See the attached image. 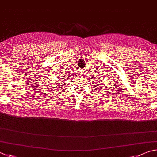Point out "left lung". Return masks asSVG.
Masks as SVG:
<instances>
[{"instance_id":"left-lung-1","label":"left lung","mask_w":157,"mask_h":157,"mask_svg":"<svg viewBox=\"0 0 157 157\" xmlns=\"http://www.w3.org/2000/svg\"><path fill=\"white\" fill-rule=\"evenodd\" d=\"M98 77V76H97ZM97 81H98V83H99V79H98V78H97Z\"/></svg>"}]
</instances>
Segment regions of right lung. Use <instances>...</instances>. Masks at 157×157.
Listing matches in <instances>:
<instances>
[{
	"label": "right lung",
	"mask_w": 157,
	"mask_h": 157,
	"mask_svg": "<svg viewBox=\"0 0 157 157\" xmlns=\"http://www.w3.org/2000/svg\"><path fill=\"white\" fill-rule=\"evenodd\" d=\"M61 75H62V74H61Z\"/></svg>",
	"instance_id": "1"
}]
</instances>
